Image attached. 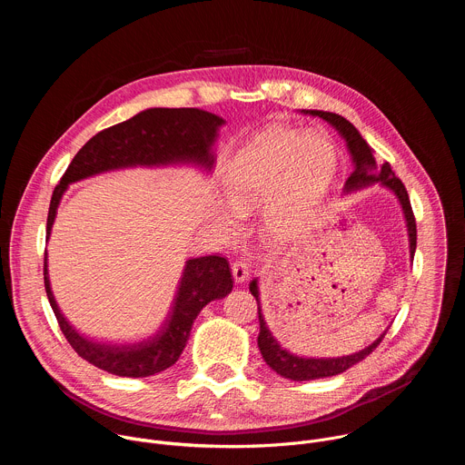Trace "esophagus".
I'll return each instance as SVG.
<instances>
[{
    "label": "esophagus",
    "instance_id": "34e87169",
    "mask_svg": "<svg viewBox=\"0 0 465 465\" xmlns=\"http://www.w3.org/2000/svg\"><path fill=\"white\" fill-rule=\"evenodd\" d=\"M232 272H233V280L237 283H242L248 276H250V264L246 259H235L232 262Z\"/></svg>",
    "mask_w": 465,
    "mask_h": 465
}]
</instances>
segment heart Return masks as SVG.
Listing matches in <instances>:
<instances>
[{
  "label": "heart",
  "mask_w": 465,
  "mask_h": 465,
  "mask_svg": "<svg viewBox=\"0 0 465 465\" xmlns=\"http://www.w3.org/2000/svg\"><path fill=\"white\" fill-rule=\"evenodd\" d=\"M335 169V147L318 132H264L232 160L226 174L230 206H219L215 221L224 233L235 235L241 217L267 203L264 228L278 239H294L314 223Z\"/></svg>",
  "instance_id": "obj_1"
}]
</instances>
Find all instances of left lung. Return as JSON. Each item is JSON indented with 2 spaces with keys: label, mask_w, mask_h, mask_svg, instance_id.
I'll list each match as a JSON object with an SVG mask.
<instances>
[{
  "label": "left lung",
  "mask_w": 465,
  "mask_h": 465,
  "mask_svg": "<svg viewBox=\"0 0 465 465\" xmlns=\"http://www.w3.org/2000/svg\"><path fill=\"white\" fill-rule=\"evenodd\" d=\"M305 114L311 115H318L323 121H327L329 124H333L339 134L346 140L348 151L353 158V173L350 174V178L346 180L344 191H357L362 189L370 183L379 182L381 185L388 187L397 198H400V204L403 208L405 213V221H407V228H409V241H411V255L414 257L416 252V239H418V230H416V219H414V212L411 206V198L409 193L403 185V182L397 178L391 169L390 163H382L379 165L373 158V151L371 147L366 143V140L359 134V130L342 115L333 114V112H322V110H309ZM250 292L253 294L255 302H257V314H259V337H257V346L259 351L276 373H280L285 379L291 381H311V379H322V377H331V375H339L342 371H346L348 368H351L353 364L361 362L362 359H366L384 339V333L368 348L361 350L359 353L353 355H346V357H337V359H307V357H298L289 353L287 350H283L280 346V342L272 337L271 329L264 322L262 311H261V302H259V289H257V280H253L250 283Z\"/></svg>",
  "instance_id": "left-lung-1"
}]
</instances>
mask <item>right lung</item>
<instances>
[{
	"mask_svg": "<svg viewBox=\"0 0 465 465\" xmlns=\"http://www.w3.org/2000/svg\"><path fill=\"white\" fill-rule=\"evenodd\" d=\"M223 123V117L198 108H149L128 121L101 130L75 154L54 187L45 237L49 239L64 191L77 180L123 167L183 162L210 171L215 162L212 147ZM44 285L62 333L79 357L119 377H149L167 370L180 359L194 318L212 300L232 292L233 278L226 257L204 255L185 261L171 312L162 329L147 341L119 346L83 337L64 318L51 292L47 253L44 255Z\"/></svg>",
	"mask_w": 465,
	"mask_h": 465,
	"instance_id": "right-lung-1",
	"label": "right lung"
}]
</instances>
